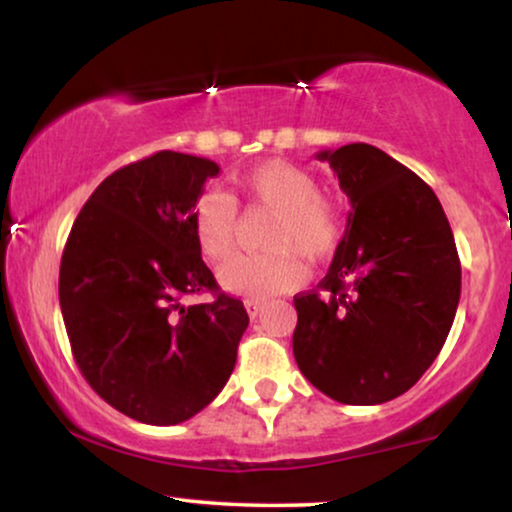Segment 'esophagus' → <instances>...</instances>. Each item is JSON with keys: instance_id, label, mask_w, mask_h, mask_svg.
<instances>
[{"instance_id": "34e87169", "label": "esophagus", "mask_w": 512, "mask_h": 512, "mask_svg": "<svg viewBox=\"0 0 512 512\" xmlns=\"http://www.w3.org/2000/svg\"><path fill=\"white\" fill-rule=\"evenodd\" d=\"M244 305H247V312H249L251 319H256L258 314L263 312V307H265L263 300H247V303H244Z\"/></svg>"}]
</instances>
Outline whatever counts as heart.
<instances>
[{
	"instance_id": "obj_1",
	"label": "heart",
	"mask_w": 512,
	"mask_h": 512,
	"mask_svg": "<svg viewBox=\"0 0 512 512\" xmlns=\"http://www.w3.org/2000/svg\"><path fill=\"white\" fill-rule=\"evenodd\" d=\"M249 207L277 214L265 244L272 251L261 256H235L219 270L226 291L251 300H265L303 284L307 261L319 263L335 254L342 237L338 209L321 198L314 174L289 160H265L237 181ZM193 230L205 258L214 263L233 256L240 235V212L233 195L205 191L193 205Z\"/></svg>"
}]
</instances>
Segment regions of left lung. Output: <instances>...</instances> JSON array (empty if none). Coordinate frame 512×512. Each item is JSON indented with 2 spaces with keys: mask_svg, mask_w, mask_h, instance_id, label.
<instances>
[{
  "mask_svg": "<svg viewBox=\"0 0 512 512\" xmlns=\"http://www.w3.org/2000/svg\"><path fill=\"white\" fill-rule=\"evenodd\" d=\"M352 202L317 289L293 298V356L333 401L401 396L436 361L457 314L461 263L436 193L370 144L321 151Z\"/></svg>",
  "mask_w": 512,
  "mask_h": 512,
  "instance_id": "8db88e82",
  "label": "left lung"
}]
</instances>
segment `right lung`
I'll return each instance as SVG.
<instances>
[{"label": "right lung", "instance_id": "add662e5", "mask_svg": "<svg viewBox=\"0 0 512 512\" xmlns=\"http://www.w3.org/2000/svg\"><path fill=\"white\" fill-rule=\"evenodd\" d=\"M219 174L158 151L109 174L76 216L60 261V310L76 366L111 408L179 424L219 396L249 326L200 256L193 205ZM209 290L212 304L184 306Z\"/></svg>", "mask_w": 512, "mask_h": 512}]
</instances>
